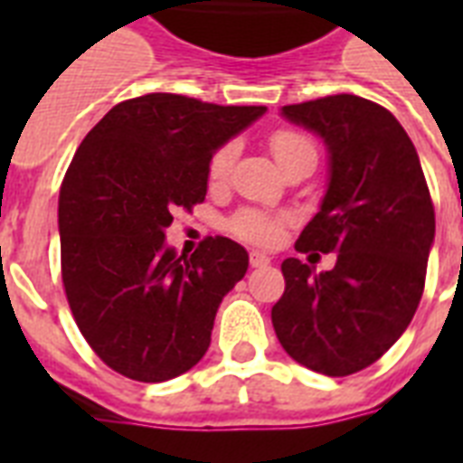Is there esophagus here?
Returning a JSON list of instances; mask_svg holds the SVG:
<instances>
[{"label":"esophagus","instance_id":"34e87169","mask_svg":"<svg viewBox=\"0 0 463 463\" xmlns=\"http://www.w3.org/2000/svg\"><path fill=\"white\" fill-rule=\"evenodd\" d=\"M269 261H271V257H269V254L257 252V250H252V252H250V264H252V267H267Z\"/></svg>","mask_w":463,"mask_h":463}]
</instances>
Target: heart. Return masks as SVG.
Wrapping results in <instances>:
<instances>
[{"mask_svg":"<svg viewBox=\"0 0 463 463\" xmlns=\"http://www.w3.org/2000/svg\"><path fill=\"white\" fill-rule=\"evenodd\" d=\"M271 151H274L279 165L288 163L290 158H296L300 154H307V151H315V144L305 137V134L296 132V129H279V132L271 134ZM238 154V146L228 141L221 148H216V154L211 156L209 160V180L221 182L228 177L232 167V160ZM231 231L242 240H250V242H257V245H274L279 235H281V221L274 216H267L261 211L245 209L235 213L231 221Z\"/></svg>","mask_w":463,"mask_h":463,"instance_id":"obj_1","label":"heart"}]
</instances>
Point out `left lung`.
I'll list each match as a JSON object with an SVG mask.
<instances>
[{
	"label": "left lung",
	"mask_w": 463,
	"mask_h": 463,
	"mask_svg": "<svg viewBox=\"0 0 463 463\" xmlns=\"http://www.w3.org/2000/svg\"><path fill=\"white\" fill-rule=\"evenodd\" d=\"M329 154L322 206L298 252H338L331 271L290 257L286 290L271 309L290 358L329 377L365 370L416 315L435 240V209L416 146L382 105L341 93L283 105Z\"/></svg>",
	"instance_id": "obj_1"
}]
</instances>
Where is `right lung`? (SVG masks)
<instances>
[{"label":"right lung","mask_w":463,"mask_h":463,"mask_svg":"<svg viewBox=\"0 0 463 463\" xmlns=\"http://www.w3.org/2000/svg\"><path fill=\"white\" fill-rule=\"evenodd\" d=\"M264 112L148 93L115 105L81 141L60 189L61 281L83 338L115 373L165 382L203 358L250 257L221 235L177 254L165 228L203 202L216 148Z\"/></svg>","instance_id":"add662e5"}]
</instances>
